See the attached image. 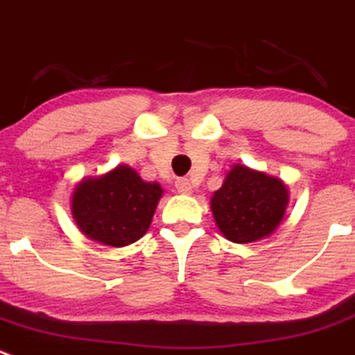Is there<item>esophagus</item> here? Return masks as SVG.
<instances>
[{
	"label": "esophagus",
	"mask_w": 355,
	"mask_h": 355,
	"mask_svg": "<svg viewBox=\"0 0 355 355\" xmlns=\"http://www.w3.org/2000/svg\"><path fill=\"white\" fill-rule=\"evenodd\" d=\"M175 190L183 195H188V193H191V190H193V188H191L190 180H187V178H181V180L175 181Z\"/></svg>",
	"instance_id": "obj_1"
}]
</instances>
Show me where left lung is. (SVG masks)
Listing matches in <instances>:
<instances>
[{"mask_svg": "<svg viewBox=\"0 0 355 355\" xmlns=\"http://www.w3.org/2000/svg\"><path fill=\"white\" fill-rule=\"evenodd\" d=\"M288 190L282 181L248 167L232 168L211 198L216 225L228 241L245 244L266 237L282 221Z\"/></svg>", "mask_w": 355, "mask_h": 355, "instance_id": "obj_1", "label": "left lung"}]
</instances>
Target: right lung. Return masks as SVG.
Returning <instances> with one entry per match:
<instances>
[{"mask_svg": "<svg viewBox=\"0 0 355 355\" xmlns=\"http://www.w3.org/2000/svg\"><path fill=\"white\" fill-rule=\"evenodd\" d=\"M162 197L157 183H144L129 167L82 181L73 195V218L92 241L113 248L139 241L150 228Z\"/></svg>", "mask_w": 355, "mask_h": 355, "instance_id": "1", "label": "right lung"}]
</instances>
